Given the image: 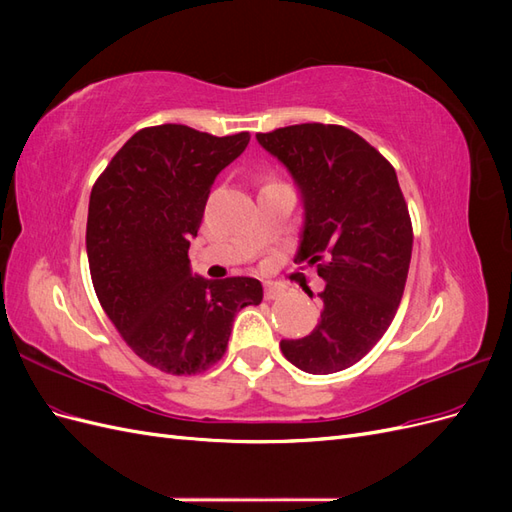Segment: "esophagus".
Segmentation results:
<instances>
[{
    "mask_svg": "<svg viewBox=\"0 0 512 512\" xmlns=\"http://www.w3.org/2000/svg\"><path fill=\"white\" fill-rule=\"evenodd\" d=\"M282 294H284V288H280V286H273V284H267V288H265V299H267V301L280 299Z\"/></svg>",
    "mask_w": 512,
    "mask_h": 512,
    "instance_id": "34e87169",
    "label": "esophagus"
}]
</instances>
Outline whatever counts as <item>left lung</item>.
Listing matches in <instances>:
<instances>
[{
	"instance_id": "8db88e82",
	"label": "left lung",
	"mask_w": 512,
	"mask_h": 512,
	"mask_svg": "<svg viewBox=\"0 0 512 512\" xmlns=\"http://www.w3.org/2000/svg\"><path fill=\"white\" fill-rule=\"evenodd\" d=\"M256 138L303 194L294 262L327 282L318 327L280 348L307 374H335L380 342L404 297L414 239L406 198L391 162L344 126L299 123Z\"/></svg>"
}]
</instances>
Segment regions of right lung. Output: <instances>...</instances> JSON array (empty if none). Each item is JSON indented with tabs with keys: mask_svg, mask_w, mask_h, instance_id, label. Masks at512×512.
Segmentation results:
<instances>
[{
	"mask_svg": "<svg viewBox=\"0 0 512 512\" xmlns=\"http://www.w3.org/2000/svg\"><path fill=\"white\" fill-rule=\"evenodd\" d=\"M247 143L250 132L143 128L91 188L87 258L98 301L123 342L164 374H203L218 363L237 312L262 301L254 277L205 280L188 256L215 177Z\"/></svg>",
	"mask_w": 512,
	"mask_h": 512,
	"instance_id": "1",
	"label": "right lung"
}]
</instances>
